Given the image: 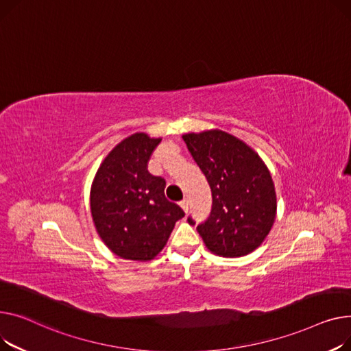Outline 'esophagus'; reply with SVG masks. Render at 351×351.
Wrapping results in <instances>:
<instances>
[{
	"mask_svg": "<svg viewBox=\"0 0 351 351\" xmlns=\"http://www.w3.org/2000/svg\"><path fill=\"white\" fill-rule=\"evenodd\" d=\"M180 207L184 210V213H185V214H189V210H190V202H189V199H182V201H180Z\"/></svg>",
	"mask_w": 351,
	"mask_h": 351,
	"instance_id": "obj_1",
	"label": "esophagus"
}]
</instances>
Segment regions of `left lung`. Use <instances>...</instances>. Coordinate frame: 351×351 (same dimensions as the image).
Segmentation results:
<instances>
[{
    "instance_id": "obj_1",
    "label": "left lung",
    "mask_w": 351,
    "mask_h": 351,
    "mask_svg": "<svg viewBox=\"0 0 351 351\" xmlns=\"http://www.w3.org/2000/svg\"><path fill=\"white\" fill-rule=\"evenodd\" d=\"M182 140L213 194L208 218L197 225L205 246L223 258L252 252L269 234L276 214L274 181L263 161L221 130L190 133ZM189 222L195 225L193 217Z\"/></svg>"
}]
</instances>
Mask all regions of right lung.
Segmentation results:
<instances>
[{
  "mask_svg": "<svg viewBox=\"0 0 351 351\" xmlns=\"http://www.w3.org/2000/svg\"><path fill=\"white\" fill-rule=\"evenodd\" d=\"M160 141L136 133L117 144L96 173L90 191L93 222L103 242L120 258L153 259L185 215L164 195L166 180L147 170Z\"/></svg>",
  "mask_w": 351,
  "mask_h": 351,
  "instance_id": "obj_1",
  "label": "right lung"
}]
</instances>
